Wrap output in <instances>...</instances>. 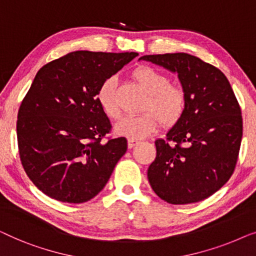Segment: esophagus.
I'll return each mask as SVG.
<instances>
[{
	"mask_svg": "<svg viewBox=\"0 0 256 256\" xmlns=\"http://www.w3.org/2000/svg\"><path fill=\"white\" fill-rule=\"evenodd\" d=\"M139 142L136 139H131L130 138L128 140V148H132V147H134L136 144H138Z\"/></svg>",
	"mask_w": 256,
	"mask_h": 256,
	"instance_id": "1",
	"label": "esophagus"
}]
</instances>
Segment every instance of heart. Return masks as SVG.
<instances>
[{
	"label": "heart",
	"instance_id": "obj_1",
	"mask_svg": "<svg viewBox=\"0 0 256 256\" xmlns=\"http://www.w3.org/2000/svg\"><path fill=\"white\" fill-rule=\"evenodd\" d=\"M132 76L147 94V98L142 103V114L125 116L114 125L117 134L140 139L150 136L156 128L159 120L164 126H170L181 120L186 106V95L180 86L172 84L167 75L147 66L136 68ZM116 88V78L110 76L97 92L100 108L111 120H117L122 112Z\"/></svg>",
	"mask_w": 256,
	"mask_h": 256
}]
</instances>
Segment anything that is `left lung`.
I'll return each instance as SVG.
<instances>
[{
  "instance_id": "obj_1",
  "label": "left lung",
  "mask_w": 256,
  "mask_h": 256,
  "mask_svg": "<svg viewBox=\"0 0 256 256\" xmlns=\"http://www.w3.org/2000/svg\"><path fill=\"white\" fill-rule=\"evenodd\" d=\"M140 59L178 73L186 95L184 114L156 140V158L147 178L169 204L203 200L234 172L242 138V117L231 84L222 70L188 53L144 56Z\"/></svg>"
}]
</instances>
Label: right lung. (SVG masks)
<instances>
[{
  "label": "right lung",
  "instance_id": "add662e5",
  "mask_svg": "<svg viewBox=\"0 0 256 256\" xmlns=\"http://www.w3.org/2000/svg\"><path fill=\"white\" fill-rule=\"evenodd\" d=\"M136 56L75 51L38 70L20 106L17 142L25 172L45 195L78 204L106 186L128 142L106 136L111 124L97 92Z\"/></svg>",
  "mask_w": 256,
  "mask_h": 256
}]
</instances>
